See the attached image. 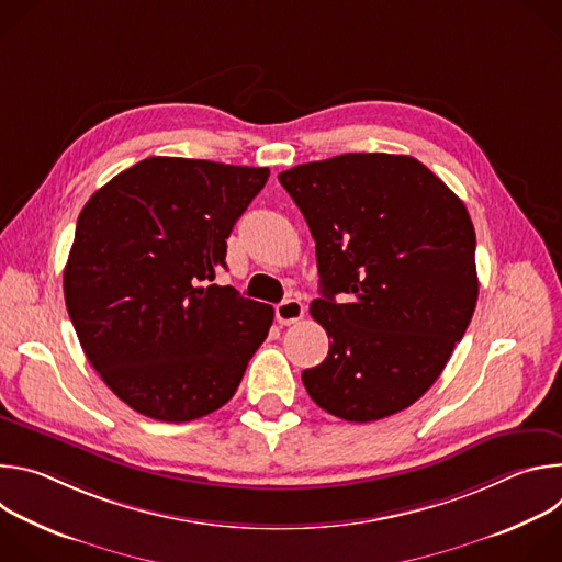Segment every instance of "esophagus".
Instances as JSON below:
<instances>
[{"instance_id":"34e87169","label":"esophagus","mask_w":562,"mask_h":562,"mask_svg":"<svg viewBox=\"0 0 562 562\" xmlns=\"http://www.w3.org/2000/svg\"><path fill=\"white\" fill-rule=\"evenodd\" d=\"M302 315H304V306L297 297H286L276 306V317L280 325H293L297 319H302Z\"/></svg>"}]
</instances>
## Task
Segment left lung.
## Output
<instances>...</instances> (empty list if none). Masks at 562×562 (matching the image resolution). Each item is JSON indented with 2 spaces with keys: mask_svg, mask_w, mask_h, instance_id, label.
Segmentation results:
<instances>
[{
  "mask_svg": "<svg viewBox=\"0 0 562 562\" xmlns=\"http://www.w3.org/2000/svg\"><path fill=\"white\" fill-rule=\"evenodd\" d=\"M315 239L311 315L329 336L302 371L327 414L371 423L438 380L477 300L475 231L462 200L409 155L345 153L282 171Z\"/></svg>",
  "mask_w": 562,
  "mask_h": 562,
  "instance_id": "left-lung-1",
  "label": "left lung"
}]
</instances>
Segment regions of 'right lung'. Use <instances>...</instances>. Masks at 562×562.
Wrapping results in <instances>:
<instances>
[{
    "instance_id": "obj_1",
    "label": "right lung",
    "mask_w": 562,
    "mask_h": 562,
    "mask_svg": "<svg viewBox=\"0 0 562 562\" xmlns=\"http://www.w3.org/2000/svg\"><path fill=\"white\" fill-rule=\"evenodd\" d=\"M269 169L146 157L91 195L64 269L75 334L142 416L189 423L226 405L273 306L213 284L226 237Z\"/></svg>"
}]
</instances>
